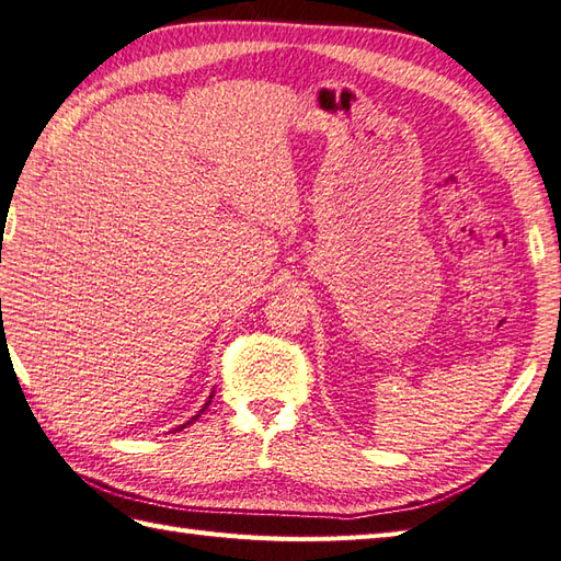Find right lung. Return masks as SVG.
I'll list each match as a JSON object with an SVG mask.
<instances>
[{"instance_id": "add662e5", "label": "right lung", "mask_w": 561, "mask_h": 561, "mask_svg": "<svg viewBox=\"0 0 561 561\" xmlns=\"http://www.w3.org/2000/svg\"><path fill=\"white\" fill-rule=\"evenodd\" d=\"M209 402H211V396H209V400H207V402H205V408H202V410H199V414H202V412H205V410H207V404H209ZM199 414H195V416H193V420H187V424H193V422H195V420H197V416H199ZM187 424H181V426H178V428H185V426H187Z\"/></svg>"}]
</instances>
